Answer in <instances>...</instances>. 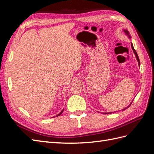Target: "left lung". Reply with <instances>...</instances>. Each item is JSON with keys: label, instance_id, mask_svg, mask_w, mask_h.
Instances as JSON below:
<instances>
[{"label": "left lung", "instance_id": "8db88e82", "mask_svg": "<svg viewBox=\"0 0 154 154\" xmlns=\"http://www.w3.org/2000/svg\"><path fill=\"white\" fill-rule=\"evenodd\" d=\"M124 32H125V34L127 35L128 36V38H130V35H129V32L127 30V29H124ZM131 47H132V50H133V51H134V53L135 54V55H136V59H137V62H138V64H139V66H140V61H139V57H138V55H137V52H136V51L134 49V46H133V44H132V43H131ZM132 104V103L130 104V105L129 106H128L127 107H126V108H125V109H123L122 110H125V109H127V108H128V107L130 106V105ZM104 114H112V112H105V113H103Z\"/></svg>", "mask_w": 154, "mask_h": 154}]
</instances>
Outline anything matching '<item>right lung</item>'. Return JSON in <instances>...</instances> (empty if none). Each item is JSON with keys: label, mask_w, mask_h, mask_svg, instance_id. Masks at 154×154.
Here are the masks:
<instances>
[{"label": "right lung", "mask_w": 154, "mask_h": 154, "mask_svg": "<svg viewBox=\"0 0 154 154\" xmlns=\"http://www.w3.org/2000/svg\"><path fill=\"white\" fill-rule=\"evenodd\" d=\"M63 110H62L61 112H60L58 114H57V116H59L61 115V114H62V113L63 112ZM53 118H54V117H53Z\"/></svg>", "instance_id": "obj_1"}]
</instances>
